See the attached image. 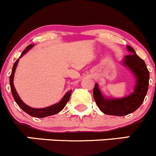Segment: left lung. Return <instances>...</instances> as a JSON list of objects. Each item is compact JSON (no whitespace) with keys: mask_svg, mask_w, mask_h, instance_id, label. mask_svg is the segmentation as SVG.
<instances>
[{"mask_svg":"<svg viewBox=\"0 0 156 156\" xmlns=\"http://www.w3.org/2000/svg\"><path fill=\"white\" fill-rule=\"evenodd\" d=\"M127 50L130 54L126 55L122 63L129 68L136 78V87L132 94L121 99H107L103 96L98 84H95L93 90L95 102L99 109L107 115L122 116L135 112L143 103L147 93L149 72L146 63L136 54L133 47L127 46Z\"/></svg>","mask_w":156,"mask_h":156,"instance_id":"obj_1","label":"left lung"}]
</instances>
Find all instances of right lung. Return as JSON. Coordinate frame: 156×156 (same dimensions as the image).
Wrapping results in <instances>:
<instances>
[{"instance_id": "1", "label": "right lung", "mask_w": 156, "mask_h": 156, "mask_svg": "<svg viewBox=\"0 0 156 156\" xmlns=\"http://www.w3.org/2000/svg\"><path fill=\"white\" fill-rule=\"evenodd\" d=\"M34 47V44H30L29 46L25 48V50L22 52V54L20 55V57H19V59L21 57H23V55L28 51L30 48ZM19 59H17V60L14 63V66H13V69H12V72H11V74H10V90H11V93H12L13 97H14V100L17 103V104L25 112H27V114H29L30 115L33 117H36V118H44V117H47V116H50V115H54V114L58 113L59 112L62 110L63 108L65 107L66 104L67 103V102L69 101V97H70L71 95V92L72 90H69L68 91L66 94L64 95V96L63 97V99L59 102L58 103H56L54 105H52V106H48V107L46 108H42V109H34V108H31L29 106H27V104H25L23 101L21 100V99L20 98V96H18L17 93L16 92L15 88L14 87V73H15V69L16 67L17 66V63H18Z\"/></svg>"}]
</instances>
